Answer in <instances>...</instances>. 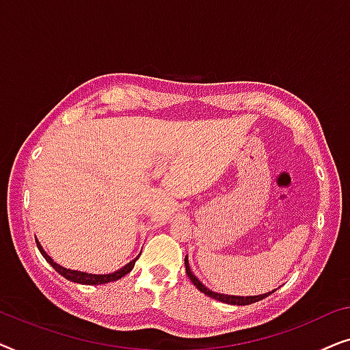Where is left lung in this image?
Instances as JSON below:
<instances>
[{
    "label": "left lung",
    "instance_id": "obj_1",
    "mask_svg": "<svg viewBox=\"0 0 350 350\" xmlns=\"http://www.w3.org/2000/svg\"><path fill=\"white\" fill-rule=\"evenodd\" d=\"M185 267H186V274H188L189 280L193 282L196 285V288L199 291H202L204 295L210 296V298L217 299V301H221V303H226V304H232V306H248V304H253V303H258V301L265 299L266 296H269L272 291L269 293H265V295H258V296H234V295H223V293H215V291L208 290L207 286L202 285V282H200L198 277L193 274V271H191L189 267V261H188V256L185 258Z\"/></svg>",
    "mask_w": 350,
    "mask_h": 350
}]
</instances>
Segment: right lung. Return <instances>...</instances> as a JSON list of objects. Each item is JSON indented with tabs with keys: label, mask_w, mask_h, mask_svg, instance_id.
Wrapping results in <instances>:
<instances>
[{
	"label": "right lung",
	"mask_w": 350,
	"mask_h": 350,
	"mask_svg": "<svg viewBox=\"0 0 350 350\" xmlns=\"http://www.w3.org/2000/svg\"><path fill=\"white\" fill-rule=\"evenodd\" d=\"M36 245L40 248L41 255L44 256V260L49 262V265L54 267V269L59 272L60 275H64L66 280H71V282H76V284H83V285H102V284H109V282H114V280H119L122 279L124 275L129 274L133 269V266H135V261L138 260V256L135 260H132L131 262H127L126 266L121 267V269H118L116 272H111V274H88V272H81V271H73V269H66V267L57 265V262L52 260V258L47 255V253L42 250L41 243L38 242L36 239Z\"/></svg>",
	"instance_id": "right-lung-1"
}]
</instances>
